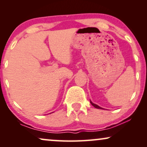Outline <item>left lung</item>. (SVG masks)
Returning <instances> with one entry per match:
<instances>
[{
    "instance_id": "obj_1",
    "label": "left lung",
    "mask_w": 147,
    "mask_h": 147,
    "mask_svg": "<svg viewBox=\"0 0 147 147\" xmlns=\"http://www.w3.org/2000/svg\"><path fill=\"white\" fill-rule=\"evenodd\" d=\"M90 103H91L92 105L94 107H95L96 108H98V109H104L103 108H101V107H100V106H98L97 104H94L93 102H92L91 100H90Z\"/></svg>"
}]
</instances>
